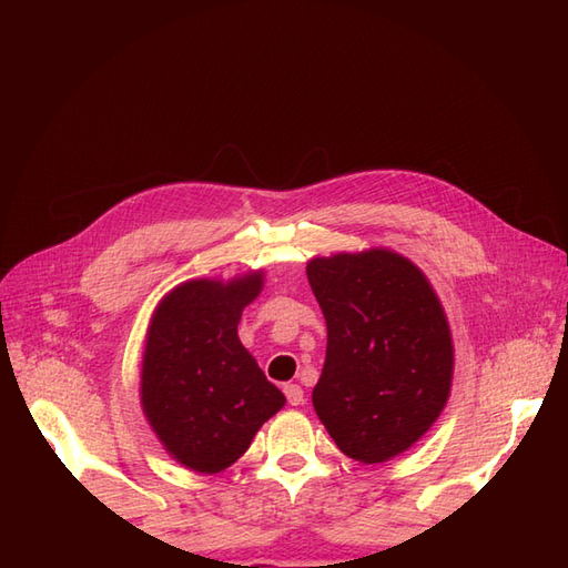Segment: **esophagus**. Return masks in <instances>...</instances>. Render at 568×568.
<instances>
[{"label":"esophagus","mask_w":568,"mask_h":568,"mask_svg":"<svg viewBox=\"0 0 568 568\" xmlns=\"http://www.w3.org/2000/svg\"><path fill=\"white\" fill-rule=\"evenodd\" d=\"M284 395H286L288 405H303V388L298 384H286Z\"/></svg>","instance_id":"34e87169"}]
</instances>
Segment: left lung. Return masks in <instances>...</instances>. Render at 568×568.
<instances>
[{
  "mask_svg": "<svg viewBox=\"0 0 568 568\" xmlns=\"http://www.w3.org/2000/svg\"><path fill=\"white\" fill-rule=\"evenodd\" d=\"M305 272L326 322L317 417L343 455L388 462L434 426L450 398L455 346L440 298L390 248L317 255Z\"/></svg>",
  "mask_w": 568,
  "mask_h": 568,
  "instance_id": "8db88e82",
  "label": "left lung"
}]
</instances>
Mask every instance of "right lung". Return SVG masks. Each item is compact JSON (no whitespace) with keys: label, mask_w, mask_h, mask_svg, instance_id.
Returning a JSON list of instances; mask_svg holds the SVG:
<instances>
[{"label":"right lung","mask_w":568,"mask_h":568,"mask_svg":"<svg viewBox=\"0 0 568 568\" xmlns=\"http://www.w3.org/2000/svg\"><path fill=\"white\" fill-rule=\"evenodd\" d=\"M263 284L265 270L189 280L170 288L149 320L142 412L163 450L189 471L232 467L286 403L236 332Z\"/></svg>","instance_id":"right-lung-1"}]
</instances>
